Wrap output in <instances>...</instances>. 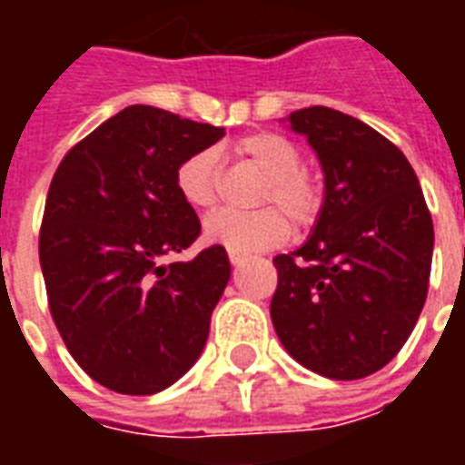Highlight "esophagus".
Returning <instances> with one entry per match:
<instances>
[{"label":"esophagus","mask_w":465,"mask_h":465,"mask_svg":"<svg viewBox=\"0 0 465 465\" xmlns=\"http://www.w3.org/2000/svg\"><path fill=\"white\" fill-rule=\"evenodd\" d=\"M229 261H232V265H243L248 261V255L239 253V251H229Z\"/></svg>","instance_id":"obj_1"}]
</instances>
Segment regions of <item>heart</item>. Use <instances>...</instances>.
Returning a JSON list of instances; mask_svg holds the SVG:
<instances>
[{
  "label": "heart",
  "instance_id": "b5f03b06",
  "mask_svg": "<svg viewBox=\"0 0 465 465\" xmlns=\"http://www.w3.org/2000/svg\"><path fill=\"white\" fill-rule=\"evenodd\" d=\"M236 154L246 159L255 171L268 178L261 203H272L282 209L265 207L258 212L219 210L204 219V239L226 251L258 253L275 248L290 239V216L299 226L311 224L321 212V188L316 178L302 168V152L287 137L275 133L248 134L236 144ZM175 188L190 207L207 210L217 203V166L212 152H197L185 159L175 173Z\"/></svg>",
  "mask_w": 465,
  "mask_h": 465
}]
</instances>
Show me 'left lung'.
Here are the masks:
<instances>
[{
	"label": "left lung",
	"mask_w": 465,
	"mask_h": 465,
	"mask_svg": "<svg viewBox=\"0 0 465 465\" xmlns=\"http://www.w3.org/2000/svg\"><path fill=\"white\" fill-rule=\"evenodd\" d=\"M323 171L311 236L277 255L270 318L313 374L352 381L386 367L425 306L434 226L403 152L374 127L313 105L282 120Z\"/></svg>",
	"instance_id": "left-lung-1"
}]
</instances>
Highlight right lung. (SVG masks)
Returning a JSON list of instances; mask_svg holds the SVG:
<instances>
[{
    "instance_id": "right-lung-1",
    "label": "right lung",
    "mask_w": 465,
    "mask_h": 465,
    "mask_svg": "<svg viewBox=\"0 0 465 465\" xmlns=\"http://www.w3.org/2000/svg\"><path fill=\"white\" fill-rule=\"evenodd\" d=\"M222 137L224 127L127 105L54 171L40 229L50 313L76 364L115 393L154 396L203 354L229 255L163 258L200 236L175 173Z\"/></svg>"
}]
</instances>
